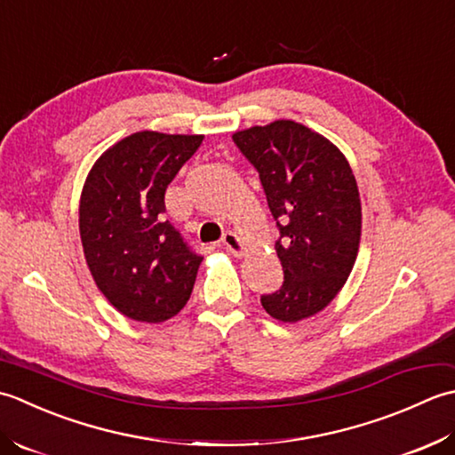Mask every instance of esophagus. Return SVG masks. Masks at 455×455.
<instances>
[{
	"instance_id": "obj_1",
	"label": "esophagus",
	"mask_w": 455,
	"mask_h": 455,
	"mask_svg": "<svg viewBox=\"0 0 455 455\" xmlns=\"http://www.w3.org/2000/svg\"><path fill=\"white\" fill-rule=\"evenodd\" d=\"M221 243H224V247L228 249V251H229L231 255L241 257V255L245 253V245H243V241H241V239H239V235H235L234 231H226L224 237H221Z\"/></svg>"
}]
</instances>
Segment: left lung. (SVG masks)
Masks as SVG:
<instances>
[{
  "instance_id": "left-lung-1",
  "label": "left lung",
  "mask_w": 455,
  "mask_h": 455,
  "mask_svg": "<svg viewBox=\"0 0 455 455\" xmlns=\"http://www.w3.org/2000/svg\"><path fill=\"white\" fill-rule=\"evenodd\" d=\"M261 179L279 228L284 283L263 294L268 316L299 322L326 308L354 268L361 237L355 176L336 145L291 119L234 133Z\"/></svg>"
}]
</instances>
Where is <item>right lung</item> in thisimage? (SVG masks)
Here are the masks:
<instances>
[{
    "label": "right lung",
    "mask_w": 455,
    "mask_h": 455,
    "mask_svg": "<svg viewBox=\"0 0 455 455\" xmlns=\"http://www.w3.org/2000/svg\"><path fill=\"white\" fill-rule=\"evenodd\" d=\"M202 139L129 135L100 156L82 188L80 239L88 268L127 318L159 323L190 299L202 255L164 218V192Z\"/></svg>",
    "instance_id": "obj_1"
}]
</instances>
